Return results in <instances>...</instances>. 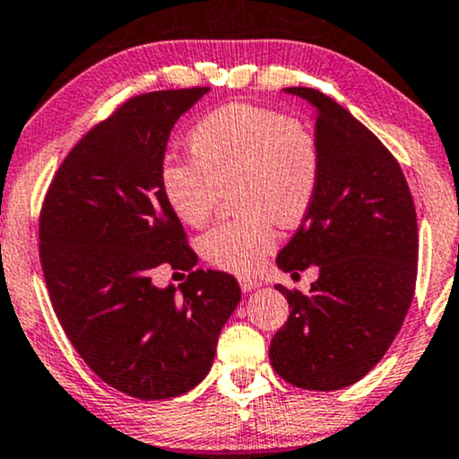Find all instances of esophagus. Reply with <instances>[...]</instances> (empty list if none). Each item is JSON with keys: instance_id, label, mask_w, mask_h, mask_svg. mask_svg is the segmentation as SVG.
Instances as JSON below:
<instances>
[{"instance_id": "obj_1", "label": "esophagus", "mask_w": 459, "mask_h": 459, "mask_svg": "<svg viewBox=\"0 0 459 459\" xmlns=\"http://www.w3.org/2000/svg\"><path fill=\"white\" fill-rule=\"evenodd\" d=\"M239 285H241L243 291H254L255 287H260L262 283H260L258 279H254V277H239Z\"/></svg>"}]
</instances>
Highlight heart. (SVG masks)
Returning <instances> with one entry per match:
<instances>
[{"label":"heart","mask_w":459,"mask_h":459,"mask_svg":"<svg viewBox=\"0 0 459 459\" xmlns=\"http://www.w3.org/2000/svg\"><path fill=\"white\" fill-rule=\"evenodd\" d=\"M193 159L168 157L161 188L188 226H204L226 191L235 188L239 218L201 237L205 260L222 271H258L279 241L277 222L296 229L321 186V143L304 119L271 107L233 102L193 127Z\"/></svg>","instance_id":"obj_1"}]
</instances>
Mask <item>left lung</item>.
Listing matches in <instances>:
<instances>
[{
  "label": "left lung",
  "instance_id": "8db88e82",
  "mask_svg": "<svg viewBox=\"0 0 459 459\" xmlns=\"http://www.w3.org/2000/svg\"><path fill=\"white\" fill-rule=\"evenodd\" d=\"M316 108L323 172L316 199L281 271L319 266L310 293L277 285L290 316L271 342V365L304 390H340L380 363L411 307L418 220L399 161L374 132L313 88H285Z\"/></svg>",
  "mask_w": 459,
  "mask_h": 459
}]
</instances>
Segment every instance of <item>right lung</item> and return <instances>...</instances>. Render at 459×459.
I'll list each match as a JSON object with an SVG mask.
<instances>
[{
    "mask_svg": "<svg viewBox=\"0 0 459 459\" xmlns=\"http://www.w3.org/2000/svg\"><path fill=\"white\" fill-rule=\"evenodd\" d=\"M210 88L132 96L91 127L54 174L39 213V260L66 338L119 393L172 399L210 371L241 300L233 274L204 271L161 188L169 132ZM191 270L176 292L159 265Z\"/></svg>",
    "mask_w": 459,
    "mask_h": 459,
    "instance_id": "1",
    "label": "right lung"
}]
</instances>
